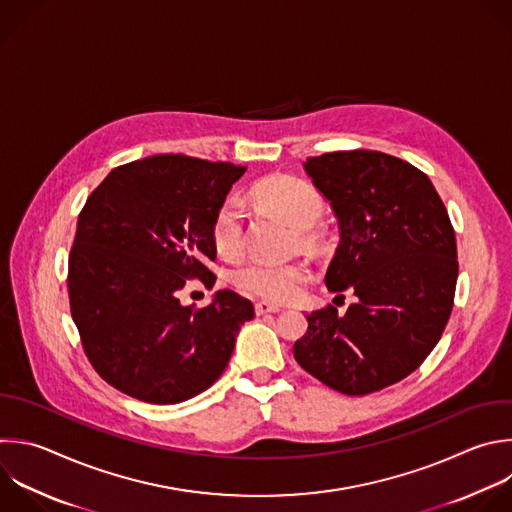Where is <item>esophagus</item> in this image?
Wrapping results in <instances>:
<instances>
[{"label":"esophagus","mask_w":512,"mask_h":512,"mask_svg":"<svg viewBox=\"0 0 512 512\" xmlns=\"http://www.w3.org/2000/svg\"><path fill=\"white\" fill-rule=\"evenodd\" d=\"M277 311H281V307L275 305V303H269V301H257V303H255V313H257V315L277 313Z\"/></svg>","instance_id":"obj_1"}]
</instances>
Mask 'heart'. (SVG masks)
Segmentation results:
<instances>
[{
	"label": "heart",
	"instance_id": "1",
	"mask_svg": "<svg viewBox=\"0 0 512 512\" xmlns=\"http://www.w3.org/2000/svg\"><path fill=\"white\" fill-rule=\"evenodd\" d=\"M251 197L259 207L281 215L297 229H311L323 215L325 207L321 193L311 183L287 175L269 177L257 183ZM211 239L215 251L225 259H237L243 253L245 223L239 199L229 197L219 205L211 221ZM305 241L313 243L315 237L307 233ZM309 277V267L299 261H249L233 273V283L249 295L285 303L297 297Z\"/></svg>",
	"mask_w": 512,
	"mask_h": 512
}]
</instances>
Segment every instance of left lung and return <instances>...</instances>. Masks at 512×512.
I'll list each match as a JSON object with an SVG mask.
<instances>
[{"label": "left lung", "instance_id": "obj_1", "mask_svg": "<svg viewBox=\"0 0 512 512\" xmlns=\"http://www.w3.org/2000/svg\"><path fill=\"white\" fill-rule=\"evenodd\" d=\"M303 168L342 237L325 285L358 299L344 315L333 305L307 313L293 356L321 384L366 396L410 376L442 337L458 279L454 229L430 179L402 158L339 150Z\"/></svg>", "mask_w": 512, "mask_h": 512}]
</instances>
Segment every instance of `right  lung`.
<instances>
[{"instance_id": "add662e5", "label": "right lung", "mask_w": 512, "mask_h": 512, "mask_svg": "<svg viewBox=\"0 0 512 512\" xmlns=\"http://www.w3.org/2000/svg\"><path fill=\"white\" fill-rule=\"evenodd\" d=\"M245 166L154 154L116 166L88 197L68 259L82 348L102 380L148 402L179 404L225 372L253 303L231 289L183 305L187 279L215 285L211 221Z\"/></svg>"}]
</instances>
